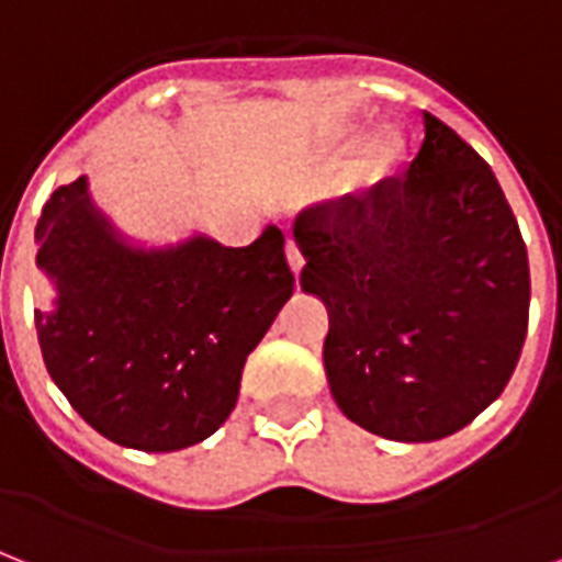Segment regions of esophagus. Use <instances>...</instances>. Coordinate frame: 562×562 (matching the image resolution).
Masks as SVG:
<instances>
[{
	"mask_svg": "<svg viewBox=\"0 0 562 562\" xmlns=\"http://www.w3.org/2000/svg\"><path fill=\"white\" fill-rule=\"evenodd\" d=\"M286 263H290V269H293V276H299L304 267V258L302 251H299V246L295 243H286Z\"/></svg>",
	"mask_w": 562,
	"mask_h": 562,
	"instance_id": "esophagus-1",
	"label": "esophagus"
}]
</instances>
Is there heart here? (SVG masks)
Segmentation results:
<instances>
[{
  "label": "heart",
  "instance_id": "1",
  "mask_svg": "<svg viewBox=\"0 0 562 562\" xmlns=\"http://www.w3.org/2000/svg\"><path fill=\"white\" fill-rule=\"evenodd\" d=\"M358 143H360L358 132H346L334 140L330 149H334V155H342V151L355 149ZM395 158H398V140H395V137H384V140H378L375 146H372V151H369V167L375 169V172H384V169L393 167Z\"/></svg>",
  "mask_w": 562,
  "mask_h": 562
}]
</instances>
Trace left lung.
<instances>
[{
    "label": "left lung",
    "instance_id": "left-lung-1",
    "mask_svg": "<svg viewBox=\"0 0 562 562\" xmlns=\"http://www.w3.org/2000/svg\"><path fill=\"white\" fill-rule=\"evenodd\" d=\"M404 178L295 220L302 290L328 307L334 402L395 442L467 428L502 395L528 334L530 269L493 169L442 120Z\"/></svg>",
    "mask_w": 562,
    "mask_h": 562
}]
</instances>
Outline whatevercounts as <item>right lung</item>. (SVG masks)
Instances as JSON below:
<instances>
[{"instance_id": "add662e5", "label": "right lung", "mask_w": 562, "mask_h": 562, "mask_svg": "<svg viewBox=\"0 0 562 562\" xmlns=\"http://www.w3.org/2000/svg\"><path fill=\"white\" fill-rule=\"evenodd\" d=\"M34 243L55 286L34 311L52 381L102 437L155 454L232 416L246 358L295 286L276 225L240 249L207 234L146 249L95 207L87 176L43 204Z\"/></svg>"}]
</instances>
